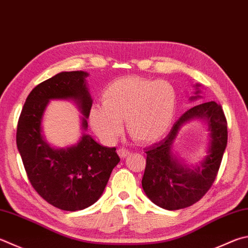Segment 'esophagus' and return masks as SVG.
I'll return each instance as SVG.
<instances>
[{"label":"esophagus","instance_id":"1","mask_svg":"<svg viewBox=\"0 0 248 248\" xmlns=\"http://www.w3.org/2000/svg\"><path fill=\"white\" fill-rule=\"evenodd\" d=\"M117 153H118L120 158H125V157L130 154V152L128 150H125V148H119V150L117 151Z\"/></svg>","mask_w":248,"mask_h":248}]
</instances>
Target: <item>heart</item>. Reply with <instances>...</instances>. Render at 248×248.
Returning a JSON list of instances; mask_svg holds the SVG:
<instances>
[{
	"label": "heart",
	"mask_w": 248,
	"mask_h": 248,
	"mask_svg": "<svg viewBox=\"0 0 248 248\" xmlns=\"http://www.w3.org/2000/svg\"><path fill=\"white\" fill-rule=\"evenodd\" d=\"M102 106H93L89 120L94 132L114 143L123 132V119L138 143L152 144L163 139L173 123L177 90L166 80L127 76L110 82L102 92Z\"/></svg>",
	"instance_id": "1"
}]
</instances>
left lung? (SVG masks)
I'll return each instance as SVG.
<instances>
[{
  "label": "left lung",
  "instance_id": "obj_1",
  "mask_svg": "<svg viewBox=\"0 0 248 248\" xmlns=\"http://www.w3.org/2000/svg\"><path fill=\"white\" fill-rule=\"evenodd\" d=\"M197 97L200 95L192 96L191 100ZM194 118L205 119L209 123L211 146L206 158L190 169L173 158L170 147L181 125ZM227 143L228 123L219 103H202L186 110L175 121L167 137L145 151L146 166L142 186L148 199L168 210L183 209L195 204L213 186Z\"/></svg>",
  "mask_w": 248,
  "mask_h": 248
}]
</instances>
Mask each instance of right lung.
<instances>
[{"mask_svg": "<svg viewBox=\"0 0 248 248\" xmlns=\"http://www.w3.org/2000/svg\"><path fill=\"white\" fill-rule=\"evenodd\" d=\"M85 77L84 71H62L38 84L27 97L17 125V147L31 186L48 204L67 211L84 209L100 199L120 161L115 147L102 146L88 134L76 145L60 150L42 137V117L49 100L73 98L89 118L92 100Z\"/></svg>", "mask_w": 248, "mask_h": 248, "instance_id": "obj_1", "label": "right lung"}]
</instances>
